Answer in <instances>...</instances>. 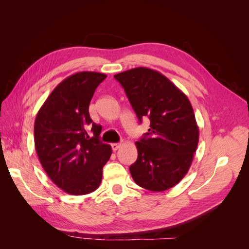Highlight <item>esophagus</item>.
Here are the masks:
<instances>
[{
  "label": "esophagus",
  "instance_id": "esophagus-1",
  "mask_svg": "<svg viewBox=\"0 0 249 249\" xmlns=\"http://www.w3.org/2000/svg\"><path fill=\"white\" fill-rule=\"evenodd\" d=\"M122 146V143H113V144H111V147H112V150L113 152H116V150Z\"/></svg>",
  "mask_w": 249,
  "mask_h": 249
}]
</instances>
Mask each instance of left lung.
I'll return each mask as SVG.
<instances>
[{
	"label": "left lung",
	"instance_id": "1",
	"mask_svg": "<svg viewBox=\"0 0 249 249\" xmlns=\"http://www.w3.org/2000/svg\"><path fill=\"white\" fill-rule=\"evenodd\" d=\"M139 122H150L135 144L138 158L130 166L133 179L149 191L161 192L186 176L196 152L199 131L186 94L159 71L137 67L117 73Z\"/></svg>",
	"mask_w": 249,
	"mask_h": 249
}]
</instances>
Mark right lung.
Here are the masks:
<instances>
[{
    "instance_id": "1",
    "label": "right lung",
    "mask_w": 249,
    "mask_h": 249,
    "mask_svg": "<svg viewBox=\"0 0 249 249\" xmlns=\"http://www.w3.org/2000/svg\"><path fill=\"white\" fill-rule=\"evenodd\" d=\"M105 73L81 71L64 79L39 109L34 124L38 159L53 183L71 195L95 191L112 149L100 141L102 129L89 115V104ZM92 125L90 139L86 126Z\"/></svg>"
}]
</instances>
